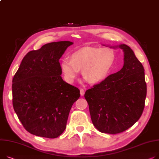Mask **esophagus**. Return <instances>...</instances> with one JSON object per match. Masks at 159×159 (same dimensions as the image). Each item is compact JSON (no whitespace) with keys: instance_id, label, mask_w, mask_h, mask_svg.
<instances>
[{"instance_id":"34e87169","label":"esophagus","mask_w":159,"mask_h":159,"mask_svg":"<svg viewBox=\"0 0 159 159\" xmlns=\"http://www.w3.org/2000/svg\"><path fill=\"white\" fill-rule=\"evenodd\" d=\"M80 93L81 96H84V93H85V91H84V90L83 89H80Z\"/></svg>"}]
</instances>
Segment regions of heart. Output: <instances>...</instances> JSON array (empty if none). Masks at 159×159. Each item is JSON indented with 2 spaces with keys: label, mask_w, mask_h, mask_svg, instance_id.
Returning <instances> with one entry per match:
<instances>
[{
  "label": "heart",
  "mask_w": 159,
  "mask_h": 159,
  "mask_svg": "<svg viewBox=\"0 0 159 159\" xmlns=\"http://www.w3.org/2000/svg\"><path fill=\"white\" fill-rule=\"evenodd\" d=\"M115 59V52L110 48L86 47L73 53L70 60L62 59L60 66L68 83L75 81L82 70L84 80L97 84L106 78Z\"/></svg>",
  "instance_id": "b5f03b06"
}]
</instances>
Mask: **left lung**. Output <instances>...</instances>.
Returning a JSON list of instances; mask_svg holds the SVG:
<instances>
[{
    "label": "left lung",
    "mask_w": 159,
    "mask_h": 159,
    "mask_svg": "<svg viewBox=\"0 0 159 159\" xmlns=\"http://www.w3.org/2000/svg\"><path fill=\"white\" fill-rule=\"evenodd\" d=\"M124 52L123 68L88 89L91 121L102 133L116 134L127 130L142 115L146 97L144 69L133 50L125 44L110 47Z\"/></svg>",
    "instance_id": "obj_1"
}]
</instances>
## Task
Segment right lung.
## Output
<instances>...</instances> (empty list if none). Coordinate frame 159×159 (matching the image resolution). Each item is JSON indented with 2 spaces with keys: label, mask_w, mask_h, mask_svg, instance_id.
Listing matches in <instances>:
<instances>
[{
  "label": "right lung",
  "mask_w": 159,
  "mask_h": 159,
  "mask_svg": "<svg viewBox=\"0 0 159 159\" xmlns=\"http://www.w3.org/2000/svg\"><path fill=\"white\" fill-rule=\"evenodd\" d=\"M71 41L52 42L28 52L13 77L14 110L24 127L36 136L56 138L66 129L79 89L62 80L59 62Z\"/></svg>",
  "instance_id": "add662e5"
}]
</instances>
